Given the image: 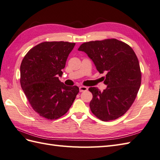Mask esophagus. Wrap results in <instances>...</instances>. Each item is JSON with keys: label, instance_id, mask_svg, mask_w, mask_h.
I'll return each mask as SVG.
<instances>
[{"label": "esophagus", "instance_id": "obj_1", "mask_svg": "<svg viewBox=\"0 0 160 160\" xmlns=\"http://www.w3.org/2000/svg\"><path fill=\"white\" fill-rule=\"evenodd\" d=\"M79 90L80 92H83V91H86L88 90V87H84V86H80L79 87Z\"/></svg>", "mask_w": 160, "mask_h": 160}]
</instances>
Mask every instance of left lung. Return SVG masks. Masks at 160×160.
I'll use <instances>...</instances> for the list:
<instances>
[{"label": "left lung", "instance_id": "obj_1", "mask_svg": "<svg viewBox=\"0 0 160 160\" xmlns=\"http://www.w3.org/2000/svg\"><path fill=\"white\" fill-rule=\"evenodd\" d=\"M90 58L103 77L107 88L102 92L90 87V108L100 120H115L131 107L141 84L138 59L132 48L116 39L88 42L78 48Z\"/></svg>", "mask_w": 160, "mask_h": 160}]
</instances>
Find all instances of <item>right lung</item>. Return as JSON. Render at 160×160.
I'll return each instance as SVG.
<instances>
[{"label": "right lung", "mask_w": 160, "mask_h": 160, "mask_svg": "<svg viewBox=\"0 0 160 160\" xmlns=\"http://www.w3.org/2000/svg\"><path fill=\"white\" fill-rule=\"evenodd\" d=\"M75 43L45 42L25 55L20 65V84L30 104L47 119H57L72 106L79 92L77 86L59 80Z\"/></svg>", "instance_id": "add662e5"}]
</instances>
